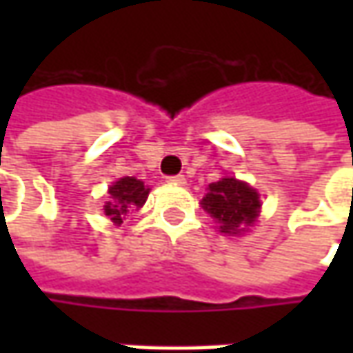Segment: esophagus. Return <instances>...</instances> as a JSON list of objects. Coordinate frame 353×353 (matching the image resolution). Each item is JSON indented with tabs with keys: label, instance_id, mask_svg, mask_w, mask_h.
I'll return each mask as SVG.
<instances>
[{
	"label": "esophagus",
	"instance_id": "34e87169",
	"mask_svg": "<svg viewBox=\"0 0 353 353\" xmlns=\"http://www.w3.org/2000/svg\"><path fill=\"white\" fill-rule=\"evenodd\" d=\"M167 183L169 184H184L186 183V179H184L183 174H172V176H167Z\"/></svg>",
	"mask_w": 353,
	"mask_h": 353
}]
</instances>
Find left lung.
Returning <instances> with one entry per match:
<instances>
[{
  "instance_id": "left-lung-1",
  "label": "left lung",
  "mask_w": 353,
  "mask_h": 353,
  "mask_svg": "<svg viewBox=\"0 0 353 353\" xmlns=\"http://www.w3.org/2000/svg\"><path fill=\"white\" fill-rule=\"evenodd\" d=\"M259 194L250 184L236 179H222L208 186V194L202 198V208L220 224L222 234H241L259 216Z\"/></svg>"
}]
</instances>
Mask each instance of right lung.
Wrapping results in <instances>:
<instances>
[{
	"mask_svg": "<svg viewBox=\"0 0 353 353\" xmlns=\"http://www.w3.org/2000/svg\"><path fill=\"white\" fill-rule=\"evenodd\" d=\"M149 196V188L133 176H123L110 186V202H105V216L114 220V224H121L129 210L141 208Z\"/></svg>",
	"mask_w": 353,
	"mask_h": 353,
	"instance_id": "obj_1",
	"label": "right lung"
}]
</instances>
